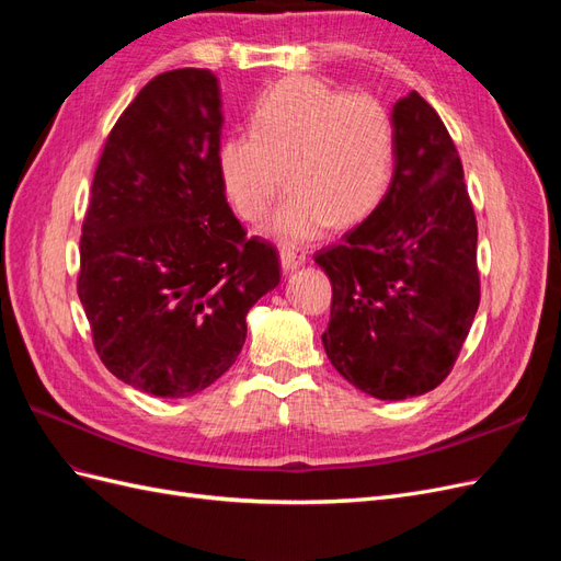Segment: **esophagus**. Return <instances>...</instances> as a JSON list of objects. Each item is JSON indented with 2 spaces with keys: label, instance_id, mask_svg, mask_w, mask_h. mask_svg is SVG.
Instances as JSON below:
<instances>
[{
  "label": "esophagus",
  "instance_id": "obj_1",
  "mask_svg": "<svg viewBox=\"0 0 561 561\" xmlns=\"http://www.w3.org/2000/svg\"><path fill=\"white\" fill-rule=\"evenodd\" d=\"M304 262H307V252H304V250L293 248V245L280 248V264H283V271H295V268H299Z\"/></svg>",
  "mask_w": 561,
  "mask_h": 561
}]
</instances>
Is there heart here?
Segmentation results:
<instances>
[{
  "label": "heart",
  "instance_id": "b5f03b06",
  "mask_svg": "<svg viewBox=\"0 0 561 561\" xmlns=\"http://www.w3.org/2000/svg\"><path fill=\"white\" fill-rule=\"evenodd\" d=\"M393 114L371 93H348L316 77H287L250 112V133L217 149L225 196L243 222H260L293 186L268 231L311 241L332 225L365 219L396 171Z\"/></svg>",
  "mask_w": 561,
  "mask_h": 561
}]
</instances>
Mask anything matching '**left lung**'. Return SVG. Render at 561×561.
<instances>
[{
  "label": "left lung",
  "mask_w": 561,
  "mask_h": 561,
  "mask_svg": "<svg viewBox=\"0 0 561 561\" xmlns=\"http://www.w3.org/2000/svg\"><path fill=\"white\" fill-rule=\"evenodd\" d=\"M396 171L342 243L316 252L332 283L322 346L339 375L379 400L447 379L480 307L478 219L443 118L416 91L393 107Z\"/></svg>",
  "instance_id": "obj_1"
}]
</instances>
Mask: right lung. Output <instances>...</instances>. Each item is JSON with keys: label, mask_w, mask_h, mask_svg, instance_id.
I'll return each mask as SVG.
<instances>
[{"label": "right lung", "mask_w": 561, "mask_h": 561, "mask_svg": "<svg viewBox=\"0 0 561 561\" xmlns=\"http://www.w3.org/2000/svg\"><path fill=\"white\" fill-rule=\"evenodd\" d=\"M222 103L210 70L151 79L116 118L81 225L77 293L100 360L159 398L236 363L252 304L280 283L278 250L231 213L217 171Z\"/></svg>", "instance_id": "1"}]
</instances>
